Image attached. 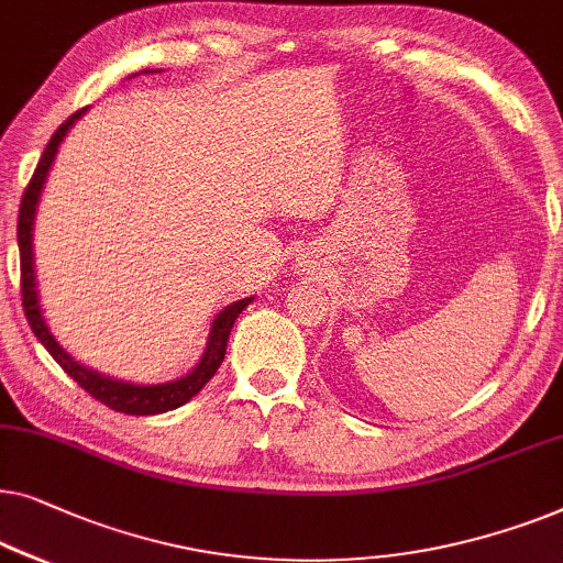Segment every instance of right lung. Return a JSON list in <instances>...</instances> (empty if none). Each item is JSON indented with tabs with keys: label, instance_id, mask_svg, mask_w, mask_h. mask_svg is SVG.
Instances as JSON below:
<instances>
[{
	"label": "right lung",
	"instance_id": "add662e5",
	"mask_svg": "<svg viewBox=\"0 0 563 563\" xmlns=\"http://www.w3.org/2000/svg\"><path fill=\"white\" fill-rule=\"evenodd\" d=\"M150 74V70H145ZM86 112V109H78L76 114H70L66 122H63L58 130L53 132L51 142H47L45 153L37 163V168L30 178V184L25 188V196H22L20 203V221H18V244H20V271H22V308H25L27 323L33 329V334L37 336L51 357L60 364L63 372H68V377H74L78 385L84 387L91 398H97L99 402H104L117 413H126V416H157L165 413V410L180 408L184 402L194 398L201 387L209 383L213 377V372L219 369V364L224 362L227 354V342L229 334H232V327L244 308L252 303V298H242L236 303L227 306L217 319L211 323L209 331V342H206L203 357L199 364L188 372L186 377L173 379V383H163V385H132V383H122V379L107 377L101 372H93L84 364H78L70 354L63 350V346L55 342V336L47 329V323L43 319L41 311V296H37V283H35V255H33V224H35V211H37V201H41L43 186L47 173H51V165L55 161V153H58V145L66 137L70 126Z\"/></svg>",
	"mask_w": 563,
	"mask_h": 563
}]
</instances>
